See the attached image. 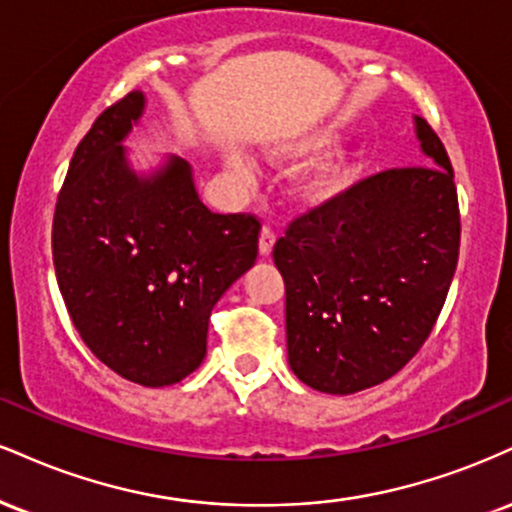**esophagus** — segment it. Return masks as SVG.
<instances>
[{
    "instance_id": "esophagus-1",
    "label": "esophagus",
    "mask_w": 512,
    "mask_h": 512,
    "mask_svg": "<svg viewBox=\"0 0 512 512\" xmlns=\"http://www.w3.org/2000/svg\"><path fill=\"white\" fill-rule=\"evenodd\" d=\"M274 243H276V233H274V229H272V226H264L262 233H260V255H262V257L272 255Z\"/></svg>"
}]
</instances>
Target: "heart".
<instances>
[{
	"instance_id": "1",
	"label": "heart",
	"mask_w": 512,
	"mask_h": 512,
	"mask_svg": "<svg viewBox=\"0 0 512 512\" xmlns=\"http://www.w3.org/2000/svg\"><path fill=\"white\" fill-rule=\"evenodd\" d=\"M338 140H341V133H338L336 128L331 126L317 128V131H310L305 135H298V138L283 140L279 145H272L269 147V157L279 164L310 162V159L326 155L331 147L338 145ZM231 169L243 178H250L255 174V166H252L250 159L245 157L233 159ZM355 178H357L355 157L348 155V152H338V155L326 157L319 164L312 166V169L298 181L295 193H298L300 202L307 207H324L346 193V190L355 183Z\"/></svg>"
}]
</instances>
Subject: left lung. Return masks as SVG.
Instances as JSON below:
<instances>
[{
	"label": "left lung",
	"mask_w": 512,
	"mask_h": 512,
	"mask_svg": "<svg viewBox=\"0 0 512 512\" xmlns=\"http://www.w3.org/2000/svg\"><path fill=\"white\" fill-rule=\"evenodd\" d=\"M415 131L429 166L362 178L288 224L274 262L286 283L288 365L315 391L348 396L391 379L432 334L460 250L446 147Z\"/></svg>",
	"instance_id": "1"
}]
</instances>
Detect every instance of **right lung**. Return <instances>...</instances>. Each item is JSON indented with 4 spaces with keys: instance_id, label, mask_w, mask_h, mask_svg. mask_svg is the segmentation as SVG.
<instances>
[{
    "instance_id": "obj_1",
    "label": "right lung",
    "mask_w": 512,
    "mask_h": 512,
    "mask_svg": "<svg viewBox=\"0 0 512 512\" xmlns=\"http://www.w3.org/2000/svg\"><path fill=\"white\" fill-rule=\"evenodd\" d=\"M143 112V92H128L78 143L52 255L85 346L119 377L157 389L205 360L212 307L255 264L260 221L209 212L178 157L135 174L121 143Z\"/></svg>"
}]
</instances>
